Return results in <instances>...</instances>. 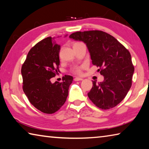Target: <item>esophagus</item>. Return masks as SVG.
I'll return each mask as SVG.
<instances>
[{"mask_svg": "<svg viewBox=\"0 0 149 149\" xmlns=\"http://www.w3.org/2000/svg\"><path fill=\"white\" fill-rule=\"evenodd\" d=\"M81 80H83V79L81 77H75L74 78L75 81H81Z\"/></svg>", "mask_w": 149, "mask_h": 149, "instance_id": "1", "label": "esophagus"}]
</instances>
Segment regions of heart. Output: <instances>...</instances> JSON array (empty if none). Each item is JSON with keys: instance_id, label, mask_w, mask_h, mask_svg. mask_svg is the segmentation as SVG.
Instances as JSON below:
<instances>
[{"instance_id": "1", "label": "heart", "mask_w": 149, "mask_h": 149, "mask_svg": "<svg viewBox=\"0 0 149 149\" xmlns=\"http://www.w3.org/2000/svg\"><path fill=\"white\" fill-rule=\"evenodd\" d=\"M78 43V42H76ZM72 72L75 74L81 75L83 72V67L82 66H75L72 68Z\"/></svg>"}]
</instances>
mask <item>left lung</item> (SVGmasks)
<instances>
[{
  "instance_id": "obj_1",
  "label": "left lung",
  "mask_w": 149,
  "mask_h": 149,
  "mask_svg": "<svg viewBox=\"0 0 149 149\" xmlns=\"http://www.w3.org/2000/svg\"><path fill=\"white\" fill-rule=\"evenodd\" d=\"M69 37L86 44L93 64L104 76L102 82L93 81L87 94L89 99L101 109L115 107L132 87L134 67L130 52L114 37L102 31H77Z\"/></svg>"
}]
</instances>
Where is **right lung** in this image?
Returning <instances> with one entry per match:
<instances>
[{
	"instance_id": "obj_1",
	"label": "right lung",
	"mask_w": 149,
	"mask_h": 149,
	"mask_svg": "<svg viewBox=\"0 0 149 149\" xmlns=\"http://www.w3.org/2000/svg\"><path fill=\"white\" fill-rule=\"evenodd\" d=\"M47 37L29 50L22 67L23 90L31 104L45 114H53L64 104L68 95L71 75L62 82L52 84L50 79L59 72L60 46Z\"/></svg>"
}]
</instances>
